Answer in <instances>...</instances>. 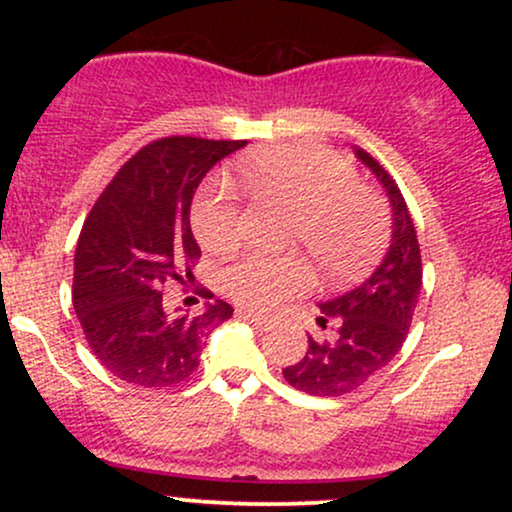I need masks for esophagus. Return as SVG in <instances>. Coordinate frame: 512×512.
Listing matches in <instances>:
<instances>
[{
	"instance_id": "esophagus-1",
	"label": "esophagus",
	"mask_w": 512,
	"mask_h": 512,
	"mask_svg": "<svg viewBox=\"0 0 512 512\" xmlns=\"http://www.w3.org/2000/svg\"><path fill=\"white\" fill-rule=\"evenodd\" d=\"M236 315H238V317H243V320H248L250 325L255 327V330H260V332L272 330V320H267V317L250 313V310H236Z\"/></svg>"
}]
</instances>
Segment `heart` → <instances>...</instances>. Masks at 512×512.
I'll return each instance as SVG.
<instances>
[{
    "mask_svg": "<svg viewBox=\"0 0 512 512\" xmlns=\"http://www.w3.org/2000/svg\"><path fill=\"white\" fill-rule=\"evenodd\" d=\"M243 178L257 202L293 214L286 243L308 252L330 279H356L383 250L390 233L383 199L358 185L346 158L310 144L279 146L250 156ZM243 223V202L226 182L207 187L192 209V228L211 252L236 248ZM223 286L245 308L272 313L313 286V269L303 255L252 252L226 269Z\"/></svg>",
    "mask_w": 512,
    "mask_h": 512,
    "instance_id": "1",
    "label": "heart"
}]
</instances>
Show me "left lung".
<instances>
[{
    "instance_id": "1",
    "label": "left lung",
    "mask_w": 512,
    "mask_h": 512,
    "mask_svg": "<svg viewBox=\"0 0 512 512\" xmlns=\"http://www.w3.org/2000/svg\"><path fill=\"white\" fill-rule=\"evenodd\" d=\"M356 156L383 182L392 204V245L368 279L320 303L317 325L334 339L315 342L298 363L284 368L286 383L313 397H339L368 383L402 349L421 293V250L414 221L392 175L368 151Z\"/></svg>"
}]
</instances>
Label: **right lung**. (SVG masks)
<instances>
[{
  "label": "right lung",
  "instance_id": "1",
  "mask_svg": "<svg viewBox=\"0 0 512 512\" xmlns=\"http://www.w3.org/2000/svg\"><path fill=\"white\" fill-rule=\"evenodd\" d=\"M245 139L163 137L142 146L88 211L74 255L72 301L91 351L139 387H170L199 366L204 339L233 315L226 301L202 313L168 310L163 289L192 279L199 245L190 204L211 166ZM202 298H214L195 286Z\"/></svg>",
  "mask_w": 512,
  "mask_h": 512
}]
</instances>
